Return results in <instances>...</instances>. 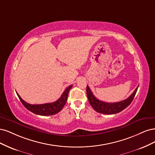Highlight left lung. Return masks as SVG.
Returning a JSON list of instances; mask_svg holds the SVG:
<instances>
[{
	"mask_svg": "<svg viewBox=\"0 0 155 155\" xmlns=\"http://www.w3.org/2000/svg\"><path fill=\"white\" fill-rule=\"evenodd\" d=\"M138 87V86L135 89V90L133 91V93L127 99L120 102L114 103H107L99 101L98 99H97L93 95L92 91H91L90 88L87 85L86 92L89 102L91 104V106L93 107L94 110L100 113L111 114L118 113L122 111L131 103L134 96H135Z\"/></svg>",
	"mask_w": 155,
	"mask_h": 155,
	"instance_id": "left-lung-1",
	"label": "left lung"
}]
</instances>
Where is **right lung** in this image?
Segmentation results:
<instances>
[{
	"instance_id": "add662e5",
	"label": "right lung",
	"mask_w": 155,
	"mask_h": 155,
	"mask_svg": "<svg viewBox=\"0 0 155 155\" xmlns=\"http://www.w3.org/2000/svg\"><path fill=\"white\" fill-rule=\"evenodd\" d=\"M73 85H70L68 87L66 90L64 91L61 98L57 101L51 102V103H47L44 104H28L26 102H25L24 100L21 98L19 96V94L17 93V96L18 97L20 101L24 105V106L26 107L29 111L31 112L38 114V115L42 116H49V115H53L58 113L59 111H61L65 104L66 103L68 96L69 90L72 87Z\"/></svg>"
}]
</instances>
